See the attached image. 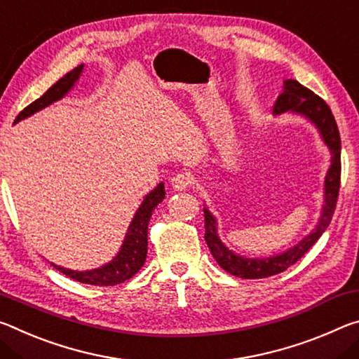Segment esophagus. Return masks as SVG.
Here are the masks:
<instances>
[{
	"mask_svg": "<svg viewBox=\"0 0 359 359\" xmlns=\"http://www.w3.org/2000/svg\"><path fill=\"white\" fill-rule=\"evenodd\" d=\"M192 178L187 173H178L172 178V186L175 191H186L187 187H191Z\"/></svg>",
	"mask_w": 359,
	"mask_h": 359,
	"instance_id": "esophagus-1",
	"label": "esophagus"
}]
</instances>
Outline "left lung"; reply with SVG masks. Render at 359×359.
I'll return each mask as SVG.
<instances>
[{
    "label": "left lung",
    "instance_id": "1",
    "mask_svg": "<svg viewBox=\"0 0 359 359\" xmlns=\"http://www.w3.org/2000/svg\"><path fill=\"white\" fill-rule=\"evenodd\" d=\"M285 111H294V113L304 114L309 117L313 124L318 127L323 140L331 149V167L327 170L325 181V201L326 205L323 207V215L318 226L313 229V232L307 235L301 243L294 248L281 252L278 256L266 257V259H245L242 256L233 255L231 250H227L216 233V219L211 216L207 208H203L205 216V242H207L211 255L216 262L226 270L227 273L233 277H240L245 280L251 278H267L272 275L285 272L287 267L296 264L312 246L318 242V238L331 224L334 210H336L339 189H340V135L339 128L334 119L331 108L321 97L316 95L307 87H304L301 82L294 79L285 81V90L277 98L273 104V113L280 114Z\"/></svg>",
    "mask_w": 359,
    "mask_h": 359
}]
</instances>
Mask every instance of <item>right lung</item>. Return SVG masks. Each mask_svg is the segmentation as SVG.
<instances>
[{
	"label": "right lung",
	"instance_id": "add662e5",
	"mask_svg": "<svg viewBox=\"0 0 359 359\" xmlns=\"http://www.w3.org/2000/svg\"><path fill=\"white\" fill-rule=\"evenodd\" d=\"M82 68H84V65H79V67L73 68L72 72L65 74L62 79H58L44 95L34 100V102L28 104L27 108H23L19 116L15 117V122L25 119V117L32 116L33 113H36V111L46 108L47 104L60 100L65 93L72 89L76 79H78L79 74L82 73ZM163 197H165V189H163L162 183L146 196L143 203H141V207L137 211V215H135L130 227H128V232L126 235L124 245H122L119 255H117L109 264H107V266L95 270H87V272H76V270L58 267L54 266V264H52V266L60 270V272L63 275H67V277L87 285L114 286L124 283L126 280H130L133 275L143 267V264L146 261V252H148V224L152 211H154L157 205L163 201Z\"/></svg>",
	"mask_w": 359,
	"mask_h": 359
}]
</instances>
